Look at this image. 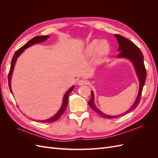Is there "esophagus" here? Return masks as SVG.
<instances>
[{
	"label": "esophagus",
	"mask_w": 158,
	"mask_h": 158,
	"mask_svg": "<svg viewBox=\"0 0 158 158\" xmlns=\"http://www.w3.org/2000/svg\"><path fill=\"white\" fill-rule=\"evenodd\" d=\"M85 84H86V81H85L84 79H81V80H79L78 81V85H83Z\"/></svg>",
	"instance_id": "34e87169"
}]
</instances>
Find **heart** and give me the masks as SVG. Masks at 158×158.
Here are the masks:
<instances>
[{
	"label": "heart",
	"mask_w": 158,
	"mask_h": 158,
	"mask_svg": "<svg viewBox=\"0 0 158 158\" xmlns=\"http://www.w3.org/2000/svg\"><path fill=\"white\" fill-rule=\"evenodd\" d=\"M109 45L106 40H101L98 42L94 40L87 47L85 53L87 55H91L94 52V59L99 60L109 53Z\"/></svg>",
	"instance_id": "obj_1"
}]
</instances>
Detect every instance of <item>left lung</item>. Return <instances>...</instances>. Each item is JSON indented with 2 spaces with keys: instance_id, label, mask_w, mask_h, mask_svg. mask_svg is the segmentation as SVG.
<instances>
[{
  "instance_id": "obj_1",
  "label": "left lung",
  "mask_w": 158,
  "mask_h": 158,
  "mask_svg": "<svg viewBox=\"0 0 158 158\" xmlns=\"http://www.w3.org/2000/svg\"><path fill=\"white\" fill-rule=\"evenodd\" d=\"M114 37L117 38L118 44H119L118 49V51H119V54L117 56V58L127 59L131 61V63L134 66V68L135 69L138 80H139L140 85L139 89H138V94L137 95V97L135 103H133L131 108L127 110L126 112L120 114H118V115H109V114H105L100 111V110L95 106V105L94 103V94L93 91L91 92V93H92V98H91V99L88 102L89 106H90L91 108H92L95 112L98 113L100 116L103 118H114L123 116L124 114L131 112L138 106V103L140 102L142 91L143 87H144V85L145 84L146 79V70L144 64V57H143L142 53L140 49L131 41L126 39V38L123 37L120 35L114 34Z\"/></svg>"
}]
</instances>
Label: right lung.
Returning a JSON list of instances; mask_svg holds the SVG:
<instances>
[{"label":"right lung","instance_id":"right-lung-1","mask_svg":"<svg viewBox=\"0 0 158 158\" xmlns=\"http://www.w3.org/2000/svg\"><path fill=\"white\" fill-rule=\"evenodd\" d=\"M49 37V35H44V36H37L35 37H33V39H31V40H30L27 43L22 46L21 48L19 49L15 53H14L13 57H12V59L11 61V65H10V72H9V74H8V85H9V88H10V90L11 93L12 94V89H11V78H12V74L13 73V70H14V66H15V63L16 62L17 59L18 58L20 55L22 53V52L24 51V50L27 48H28L29 47H31V45H33L35 44H38V43H41V42H44ZM74 88V85H73L67 92H66L64 95V98L63 99V103H62V106L60 108V109L59 110V111L57 112L53 117H52L49 118H47L45 119V120H36L37 121H40L42 123H52V122H54L55 121H56L57 119H59L60 116L63 114L65 111V109L66 108V106H67L68 105V102H69V95L70 94V93L73 91Z\"/></svg>","mask_w":158,"mask_h":158}]
</instances>
